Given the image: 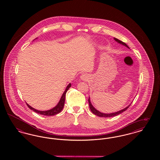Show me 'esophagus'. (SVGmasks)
Instances as JSON below:
<instances>
[{"mask_svg":"<svg viewBox=\"0 0 160 160\" xmlns=\"http://www.w3.org/2000/svg\"><path fill=\"white\" fill-rule=\"evenodd\" d=\"M88 75L86 74H82L81 76H80V78H81L82 80H83V81H86V80H88Z\"/></svg>","mask_w":160,"mask_h":160,"instance_id":"esophagus-1","label":"esophagus"}]
</instances>
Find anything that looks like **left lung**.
I'll use <instances>...</instances> for the list:
<instances>
[{"label": "left lung", "instance_id": "8db88e82", "mask_svg": "<svg viewBox=\"0 0 160 160\" xmlns=\"http://www.w3.org/2000/svg\"><path fill=\"white\" fill-rule=\"evenodd\" d=\"M114 39L118 43H119V44H122L123 46H125V47H127V48H129V47L127 46L125 42H123L122 41L119 40V39H117V38H114ZM88 102H89V107H90V109H91L92 112L93 114H95V115H97V116H99V117H102V118H110V117H113V116H117V115H118V114H121V113H123V112H125V111L130 106V105H131V104H130L128 106L126 107L125 108H123V109L119 110V111L114 112V113H102V112H99L98 110H97L94 107L92 106L91 102L90 97L89 98Z\"/></svg>", "mask_w": 160, "mask_h": 160}]
</instances>
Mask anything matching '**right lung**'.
Instances as JSON below:
<instances>
[{
    "label": "right lung",
    "instance_id": "right-lung-1",
    "mask_svg": "<svg viewBox=\"0 0 160 160\" xmlns=\"http://www.w3.org/2000/svg\"><path fill=\"white\" fill-rule=\"evenodd\" d=\"M71 86V83H69L68 85L67 86L65 91L63 93V94L61 97V99L59 100V102L58 103V104L56 106L54 107L53 108H52V109H50V110H45V111H41V110H38L33 108L32 107L29 106L28 103H26L27 106L31 110H33V112H35L36 113H37L38 114H42V115H44V116H54L55 114H58L59 113L61 112V111L62 110L63 108L64 104H65V101L66 93H67V92L68 91V90Z\"/></svg>",
    "mask_w": 160,
    "mask_h": 160
}]
</instances>
